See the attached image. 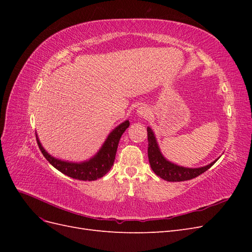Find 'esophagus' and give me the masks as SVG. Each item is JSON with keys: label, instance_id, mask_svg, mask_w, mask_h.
<instances>
[{"label": "esophagus", "instance_id": "1", "mask_svg": "<svg viewBox=\"0 0 252 252\" xmlns=\"http://www.w3.org/2000/svg\"><path fill=\"white\" fill-rule=\"evenodd\" d=\"M136 114H138L139 117L145 119V118L148 117L149 109L146 107V106H141V107H139L138 109H136Z\"/></svg>", "mask_w": 252, "mask_h": 252}]
</instances>
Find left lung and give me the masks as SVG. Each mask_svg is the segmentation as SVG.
Here are the masks:
<instances>
[{
    "mask_svg": "<svg viewBox=\"0 0 252 252\" xmlns=\"http://www.w3.org/2000/svg\"><path fill=\"white\" fill-rule=\"evenodd\" d=\"M147 135H148V158L151 166V169L154 172L168 182H182L188 181L199 177L200 174L208 170L210 167L215 164L219 158L215 159L212 163L199 167V168H187V167H182L175 165L168 159H166L162 155L161 150L158 148L157 139L154 131L151 130L150 127H147Z\"/></svg>",
    "mask_w": 252,
    "mask_h": 252,
    "instance_id": "1",
    "label": "left lung"
}]
</instances>
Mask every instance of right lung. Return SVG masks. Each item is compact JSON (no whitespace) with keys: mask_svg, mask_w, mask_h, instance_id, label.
I'll list each match as a JSON object with an SVG mask.
<instances>
[{"mask_svg":"<svg viewBox=\"0 0 252 252\" xmlns=\"http://www.w3.org/2000/svg\"><path fill=\"white\" fill-rule=\"evenodd\" d=\"M128 127L129 121H125L119 126H117L109 133L107 139L104 142L103 146L97 151V154L90 159H88V161L81 163L62 161V159H59L56 158L55 157L50 156L48 152L43 148L36 134L35 136L37 145H39V148L42 151L43 156L56 169L75 180L95 181L104 177V175L110 170L113 165L114 158H116V154L121 136Z\"/></svg>","mask_w":252,"mask_h":252,"instance_id":"obj_1","label":"right lung"}]
</instances>
